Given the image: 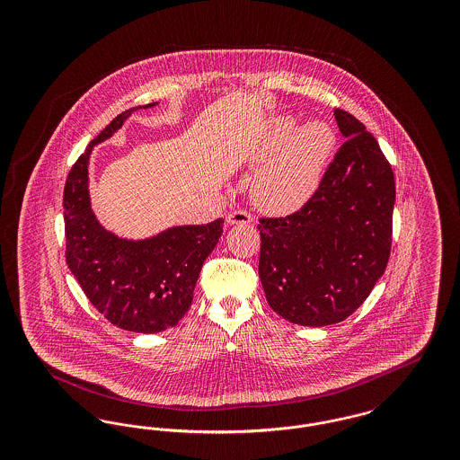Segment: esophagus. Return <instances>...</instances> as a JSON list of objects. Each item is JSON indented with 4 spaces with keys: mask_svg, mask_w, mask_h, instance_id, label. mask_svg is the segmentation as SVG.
I'll return each mask as SVG.
<instances>
[{
    "mask_svg": "<svg viewBox=\"0 0 460 460\" xmlns=\"http://www.w3.org/2000/svg\"><path fill=\"white\" fill-rule=\"evenodd\" d=\"M227 224H231V226H234V224H250L252 222V214L250 212H246V210H233V212H229L227 214Z\"/></svg>",
    "mask_w": 460,
    "mask_h": 460,
    "instance_id": "1",
    "label": "esophagus"
}]
</instances>
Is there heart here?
Here are the masks:
<instances>
[{
    "mask_svg": "<svg viewBox=\"0 0 460 460\" xmlns=\"http://www.w3.org/2000/svg\"><path fill=\"white\" fill-rule=\"evenodd\" d=\"M296 128L293 117L272 120L259 160H268L253 181L255 201L269 212L286 214L302 207L315 191L334 148V132L324 120Z\"/></svg>",
    "mask_w": 460,
    "mask_h": 460,
    "instance_id": "1",
    "label": "heart"
}]
</instances>
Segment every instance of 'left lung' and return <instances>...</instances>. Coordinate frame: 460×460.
Here are the masks:
<instances>
[{
  "label": "left lung",
  "instance_id": "obj_1",
  "mask_svg": "<svg viewBox=\"0 0 460 460\" xmlns=\"http://www.w3.org/2000/svg\"><path fill=\"white\" fill-rule=\"evenodd\" d=\"M347 137L312 197L285 217H261L259 276L267 304L300 326L345 321L366 302L392 252L394 175L376 137L345 110Z\"/></svg>",
  "mask_w": 460,
  "mask_h": 460
}]
</instances>
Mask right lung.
Returning <instances> with one entry per match:
<instances>
[{"mask_svg": "<svg viewBox=\"0 0 460 460\" xmlns=\"http://www.w3.org/2000/svg\"><path fill=\"white\" fill-rule=\"evenodd\" d=\"M134 107L100 132L66 175V261L93 306L117 328L160 332L175 326L193 302L199 270L222 234L224 219L172 227L152 240L128 241L105 231L89 207L88 160L94 145L122 128Z\"/></svg>", "mask_w": 460, "mask_h": 460, "instance_id": "right-lung-1", "label": "right lung"}]
</instances>
